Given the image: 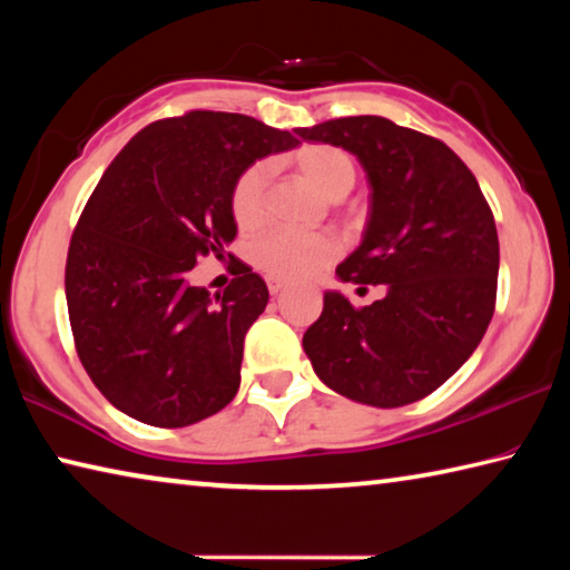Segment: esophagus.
Segmentation results:
<instances>
[{
	"label": "esophagus",
	"instance_id": "obj_1",
	"mask_svg": "<svg viewBox=\"0 0 570 570\" xmlns=\"http://www.w3.org/2000/svg\"><path fill=\"white\" fill-rule=\"evenodd\" d=\"M286 288V282H276V278H268V292H272L274 296L282 294Z\"/></svg>",
	"mask_w": 570,
	"mask_h": 570
}]
</instances>
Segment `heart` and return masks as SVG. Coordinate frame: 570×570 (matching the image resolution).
Instances as JSON below:
<instances>
[{
    "label": "heart",
    "instance_id": "heart-1",
    "mask_svg": "<svg viewBox=\"0 0 570 570\" xmlns=\"http://www.w3.org/2000/svg\"><path fill=\"white\" fill-rule=\"evenodd\" d=\"M294 170L330 200H340L352 190L356 168L350 153L314 142L292 153ZM266 183L268 173L264 163H254L236 178L230 188V216L240 230H256L266 218ZM340 254V240L326 230L320 234H288L274 230L258 238L250 248V258L268 278L276 282H302L320 274Z\"/></svg>",
    "mask_w": 570,
    "mask_h": 570
}]
</instances>
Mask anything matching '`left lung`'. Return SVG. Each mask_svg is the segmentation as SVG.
Returning <instances> with one entry per match:
<instances>
[{
    "mask_svg": "<svg viewBox=\"0 0 570 570\" xmlns=\"http://www.w3.org/2000/svg\"><path fill=\"white\" fill-rule=\"evenodd\" d=\"M354 153L370 178L364 240L342 282L387 286L370 306L324 294L304 352L334 392L402 407L448 382L475 352L495 312V218L472 170L445 142L380 115L296 130Z\"/></svg>",
    "mask_w": 570,
    "mask_h": 570,
    "instance_id": "obj_1",
    "label": "left lung"
}]
</instances>
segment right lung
<instances>
[{"label":"right lung","mask_w":570,"mask_h":570,"mask_svg":"<svg viewBox=\"0 0 570 570\" xmlns=\"http://www.w3.org/2000/svg\"><path fill=\"white\" fill-rule=\"evenodd\" d=\"M294 146L248 115L190 110L150 122L102 173L67 248L65 294L77 356L112 407L186 428L236 397L266 282L236 258L210 298L188 272L236 238L240 173Z\"/></svg>","instance_id":"1"}]
</instances>
